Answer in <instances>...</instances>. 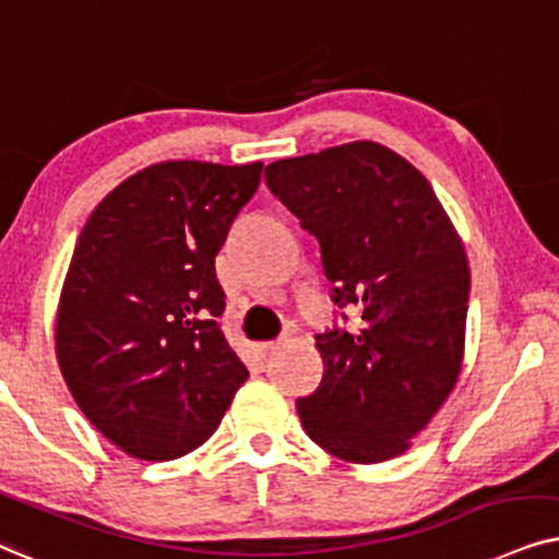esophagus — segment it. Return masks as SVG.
<instances>
[{
	"label": "esophagus",
	"instance_id": "obj_1",
	"mask_svg": "<svg viewBox=\"0 0 559 559\" xmlns=\"http://www.w3.org/2000/svg\"><path fill=\"white\" fill-rule=\"evenodd\" d=\"M286 337L284 340H278V342H263V345H260V355H263V357H267V355H273V353H278V349L281 347H284L286 345Z\"/></svg>",
	"mask_w": 559,
	"mask_h": 559
}]
</instances>
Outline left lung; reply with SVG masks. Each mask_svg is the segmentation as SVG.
<instances>
[{
  "mask_svg": "<svg viewBox=\"0 0 559 559\" xmlns=\"http://www.w3.org/2000/svg\"><path fill=\"white\" fill-rule=\"evenodd\" d=\"M265 181L322 245L357 332L317 337L324 376L296 401L307 435L355 465L393 460L455 391L465 357L471 265L427 178L373 140L275 160Z\"/></svg>",
  "mask_w": 559,
  "mask_h": 559,
  "instance_id": "8db88e82",
  "label": "left lung"
}]
</instances>
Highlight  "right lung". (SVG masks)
Instances as JSON below:
<instances>
[{
  "mask_svg": "<svg viewBox=\"0 0 559 559\" xmlns=\"http://www.w3.org/2000/svg\"><path fill=\"white\" fill-rule=\"evenodd\" d=\"M263 163H153L88 214L56 311V357L81 412L138 460L214 435L248 368L227 345L214 258Z\"/></svg>",
  "mask_w": 559,
  "mask_h": 559,
  "instance_id": "obj_1",
  "label": "right lung"
}]
</instances>
